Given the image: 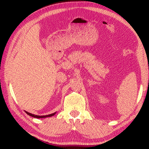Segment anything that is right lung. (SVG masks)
<instances>
[{"label":"right lung","mask_w":149,"mask_h":149,"mask_svg":"<svg viewBox=\"0 0 149 149\" xmlns=\"http://www.w3.org/2000/svg\"><path fill=\"white\" fill-rule=\"evenodd\" d=\"M26 113H27V115H28L29 116H31L32 117H34V118H37V119H40V118H46V117H52V116H54V115H56V112L54 113H52V114H50V115H42V116H40V115H34V114H32L30 113H28L27 111H25Z\"/></svg>","instance_id":"1"}]
</instances>
